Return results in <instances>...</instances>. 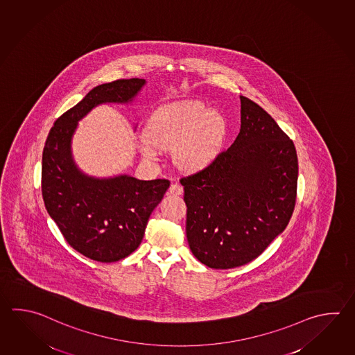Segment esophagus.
I'll return each instance as SVG.
<instances>
[{"mask_svg":"<svg viewBox=\"0 0 355 355\" xmlns=\"http://www.w3.org/2000/svg\"><path fill=\"white\" fill-rule=\"evenodd\" d=\"M169 192L171 195L180 196L183 193V187H182L180 183H172L171 187H169Z\"/></svg>","mask_w":355,"mask_h":355,"instance_id":"34e87169","label":"esophagus"}]
</instances>
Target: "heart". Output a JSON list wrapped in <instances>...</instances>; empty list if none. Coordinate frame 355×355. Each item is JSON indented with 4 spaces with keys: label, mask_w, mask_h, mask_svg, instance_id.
Here are the masks:
<instances>
[{
    "label": "heart",
    "mask_w": 355,
    "mask_h": 355,
    "mask_svg": "<svg viewBox=\"0 0 355 355\" xmlns=\"http://www.w3.org/2000/svg\"><path fill=\"white\" fill-rule=\"evenodd\" d=\"M226 121L202 102L183 101L166 105L153 114L146 125L141 152L149 159L159 149H174V159L184 169H200L210 163L224 141Z\"/></svg>",
    "instance_id": "1"
}]
</instances>
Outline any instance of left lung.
Returning a JSON list of instances; mask_svg holds the SVG:
<instances>
[{
  "label": "left lung",
  "mask_w": 355,
  "mask_h": 355,
  "mask_svg": "<svg viewBox=\"0 0 355 355\" xmlns=\"http://www.w3.org/2000/svg\"><path fill=\"white\" fill-rule=\"evenodd\" d=\"M241 126L232 146L182 177L191 252L207 267L230 269L259 257L295 210L296 148L258 103L240 96Z\"/></svg>",
  "instance_id": "left-lung-1"
}]
</instances>
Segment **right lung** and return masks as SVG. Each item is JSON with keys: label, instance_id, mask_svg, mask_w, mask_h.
<instances>
[{"label": "right lung", "instance_id": "obj_1", "mask_svg": "<svg viewBox=\"0 0 355 355\" xmlns=\"http://www.w3.org/2000/svg\"><path fill=\"white\" fill-rule=\"evenodd\" d=\"M145 80H116L97 86L59 116L46 138L42 193L48 214L74 250L101 263L121 261L135 252L149 216L171 182L140 181L130 175L94 180L73 163L71 139L77 123L102 102H128Z\"/></svg>", "mask_w": 355, "mask_h": 355}]
</instances>
